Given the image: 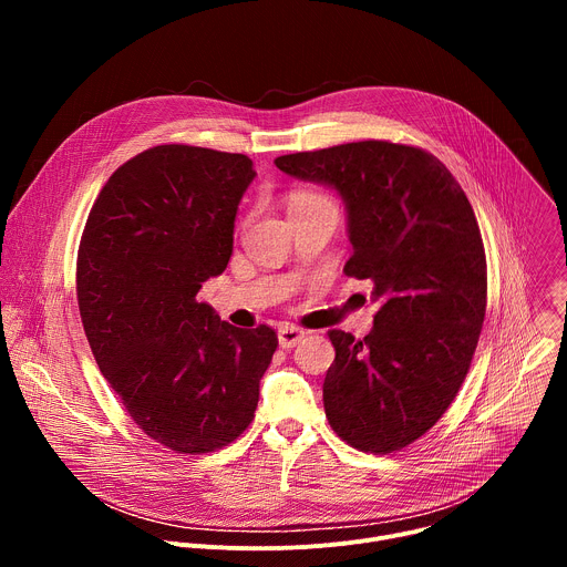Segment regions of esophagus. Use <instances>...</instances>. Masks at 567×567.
I'll use <instances>...</instances> for the list:
<instances>
[{"instance_id":"esophagus-1","label":"esophagus","mask_w":567,"mask_h":567,"mask_svg":"<svg viewBox=\"0 0 567 567\" xmlns=\"http://www.w3.org/2000/svg\"><path fill=\"white\" fill-rule=\"evenodd\" d=\"M305 330H300V328H296V326H289V322H285V326L278 330V343H280V348H285V350H289V348H296L302 339H305Z\"/></svg>"}]
</instances>
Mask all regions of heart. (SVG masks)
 <instances>
[{
	"label": "heart",
	"instance_id": "obj_1",
	"mask_svg": "<svg viewBox=\"0 0 567 567\" xmlns=\"http://www.w3.org/2000/svg\"><path fill=\"white\" fill-rule=\"evenodd\" d=\"M320 199H326V197L316 195V193H307V190H298V193H291V197H289V208L305 206V204H313V202H320Z\"/></svg>",
	"mask_w": 567,
	"mask_h": 567
}]
</instances>
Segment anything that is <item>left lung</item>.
Listing matches in <instances>:
<instances>
[{"label":"left lung","mask_w":567,"mask_h":567,"mask_svg":"<svg viewBox=\"0 0 567 567\" xmlns=\"http://www.w3.org/2000/svg\"><path fill=\"white\" fill-rule=\"evenodd\" d=\"M276 166L339 190L352 245L343 271L372 280L379 300L365 339L328 332L330 426L365 453L409 446L451 406L480 339L487 258L475 213L442 161L415 145L343 143Z\"/></svg>","instance_id":"1"}]
</instances>
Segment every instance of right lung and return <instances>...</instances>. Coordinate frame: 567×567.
<instances>
[{
  "label": "right lung",
  "mask_w": 567,
  "mask_h": 567,
  "mask_svg": "<svg viewBox=\"0 0 567 567\" xmlns=\"http://www.w3.org/2000/svg\"><path fill=\"white\" fill-rule=\"evenodd\" d=\"M247 154L154 145L107 179L78 249L75 291L94 359L134 424L175 453L228 446L254 422L278 348L197 298L233 254Z\"/></svg>",
  "instance_id": "right-lung-1"
}]
</instances>
